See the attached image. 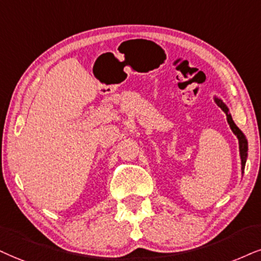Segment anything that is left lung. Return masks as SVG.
<instances>
[{"instance_id":"1","label":"left lung","mask_w":261,"mask_h":261,"mask_svg":"<svg viewBox=\"0 0 261 261\" xmlns=\"http://www.w3.org/2000/svg\"><path fill=\"white\" fill-rule=\"evenodd\" d=\"M215 101H217V104L220 106L221 110H223V111L225 112V115H226V118H227V122H229V124H230L231 130L233 132L234 136H236L237 139H239V144H240V155H241V165H242V172H243V170H244V166H246L247 151H248V143H247L246 137H244V134L242 133V132H241L240 128L237 127L236 124H234L232 117H231V115L229 114V109L226 108V105H225L224 102L220 100V99H215Z\"/></svg>"}]
</instances>
